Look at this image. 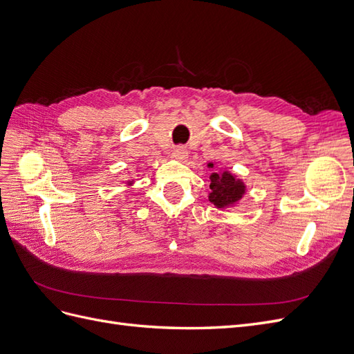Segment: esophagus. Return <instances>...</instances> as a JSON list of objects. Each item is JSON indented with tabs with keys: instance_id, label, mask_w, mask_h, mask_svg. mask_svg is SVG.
Wrapping results in <instances>:
<instances>
[{
	"instance_id": "1",
	"label": "esophagus",
	"mask_w": 354,
	"mask_h": 354,
	"mask_svg": "<svg viewBox=\"0 0 354 354\" xmlns=\"http://www.w3.org/2000/svg\"><path fill=\"white\" fill-rule=\"evenodd\" d=\"M173 156L178 160H186L187 156H189V152H187V149L185 146H177V147H174Z\"/></svg>"
}]
</instances>
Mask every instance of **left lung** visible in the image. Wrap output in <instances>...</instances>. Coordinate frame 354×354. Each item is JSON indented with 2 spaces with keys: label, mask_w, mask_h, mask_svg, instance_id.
Instances as JSON below:
<instances>
[{
  "label": "left lung",
  "mask_w": 354,
  "mask_h": 354,
  "mask_svg": "<svg viewBox=\"0 0 354 354\" xmlns=\"http://www.w3.org/2000/svg\"><path fill=\"white\" fill-rule=\"evenodd\" d=\"M207 167L214 168L216 164L208 162ZM209 180L211 192L208 194V201L212 202L218 209L224 211L236 207L246 194V185L243 183V180L229 169L214 171L209 176Z\"/></svg>",
  "instance_id": "1"
}]
</instances>
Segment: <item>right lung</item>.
Masks as SVG:
<instances>
[{
	"label": "right lung",
	"instance_id": "right-lung-1",
	"mask_svg": "<svg viewBox=\"0 0 354 354\" xmlns=\"http://www.w3.org/2000/svg\"><path fill=\"white\" fill-rule=\"evenodd\" d=\"M133 185H134V180H133V178H130V180H127V181H125V186H127L128 189H131V187H133Z\"/></svg>",
	"mask_w": 354,
	"mask_h": 354
}]
</instances>
